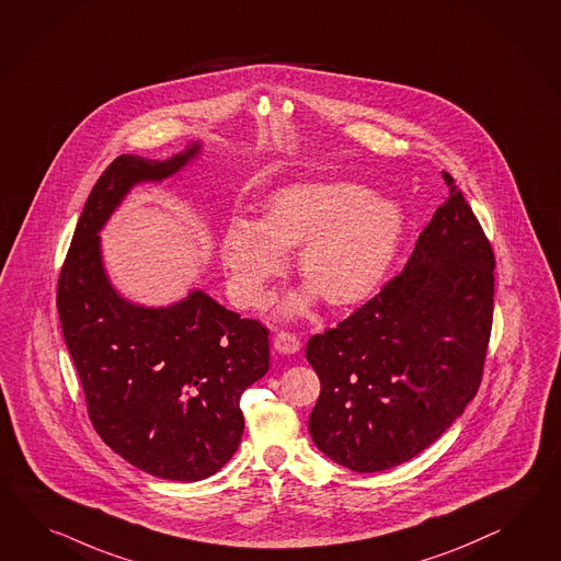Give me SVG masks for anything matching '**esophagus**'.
<instances>
[{
    "mask_svg": "<svg viewBox=\"0 0 561 561\" xmlns=\"http://www.w3.org/2000/svg\"><path fill=\"white\" fill-rule=\"evenodd\" d=\"M274 346L275 351H279V353H284V355H289V353H296V351L300 348V339H298L294 332L282 330V332L275 334Z\"/></svg>",
    "mask_w": 561,
    "mask_h": 561,
    "instance_id": "obj_1",
    "label": "esophagus"
}]
</instances>
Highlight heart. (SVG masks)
Returning <instances> with one entry per match:
<instances>
[{
    "instance_id": "1",
    "label": "heart",
    "mask_w": 561,
    "mask_h": 561,
    "mask_svg": "<svg viewBox=\"0 0 561 561\" xmlns=\"http://www.w3.org/2000/svg\"><path fill=\"white\" fill-rule=\"evenodd\" d=\"M401 234L403 213L397 203L360 184L294 182L267 198L261 220H229L220 257L237 301L260 306L267 282L284 265V249L301 242V277L330 306H353L381 286ZM308 300L296 298L287 310H301Z\"/></svg>"
}]
</instances>
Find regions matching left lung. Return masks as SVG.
<instances>
[{"mask_svg":"<svg viewBox=\"0 0 561 561\" xmlns=\"http://www.w3.org/2000/svg\"><path fill=\"white\" fill-rule=\"evenodd\" d=\"M442 176L450 198L403 272L306 346L322 385L310 434L330 460L355 472L389 470L425 450L482 381L494 251L454 179Z\"/></svg>","mask_w":561,"mask_h":561,"instance_id":"8db88e82","label":"left lung"}]
</instances>
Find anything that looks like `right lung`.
I'll return each mask as SVG.
<instances>
[{
    "mask_svg": "<svg viewBox=\"0 0 561 561\" xmlns=\"http://www.w3.org/2000/svg\"><path fill=\"white\" fill-rule=\"evenodd\" d=\"M198 150L115 158L84 203L56 287L96 434L139 470L184 482L215 474L239 448V401L270 369V330L201 289L170 308L129 304L103 272L96 232L134 184L176 174Z\"/></svg>",
    "mask_w": 561,
    "mask_h": 561,
    "instance_id": "obj_1",
    "label": "right lung"
}]
</instances>
